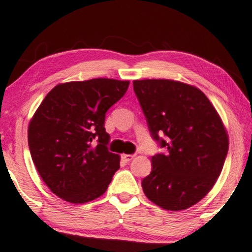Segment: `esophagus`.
<instances>
[{
	"label": "esophagus",
	"mask_w": 252,
	"mask_h": 252,
	"mask_svg": "<svg viewBox=\"0 0 252 252\" xmlns=\"http://www.w3.org/2000/svg\"><path fill=\"white\" fill-rule=\"evenodd\" d=\"M134 158H135V155H132V154H123L122 155V160L126 161V162H129V161H131Z\"/></svg>",
	"instance_id": "34e87169"
}]
</instances>
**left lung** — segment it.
I'll return each mask as SVG.
<instances>
[{"mask_svg":"<svg viewBox=\"0 0 252 252\" xmlns=\"http://www.w3.org/2000/svg\"><path fill=\"white\" fill-rule=\"evenodd\" d=\"M132 85L152 137L167 149L152 158V173L142 180L144 194L164 210L189 209L220 175L228 149L224 124L195 86L169 79Z\"/></svg>","mask_w":252,"mask_h":252,"instance_id":"obj_1","label":"left lung"}]
</instances>
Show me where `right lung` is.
<instances>
[{
  "label": "right lung",
  "mask_w": 252,
  "mask_h": 252,
  "mask_svg": "<svg viewBox=\"0 0 252 252\" xmlns=\"http://www.w3.org/2000/svg\"><path fill=\"white\" fill-rule=\"evenodd\" d=\"M129 82L96 78L52 89L28 126V146L40 176L54 194L73 204L105 193L120 156L110 153L106 111Z\"/></svg>",
  "instance_id": "1"
}]
</instances>
